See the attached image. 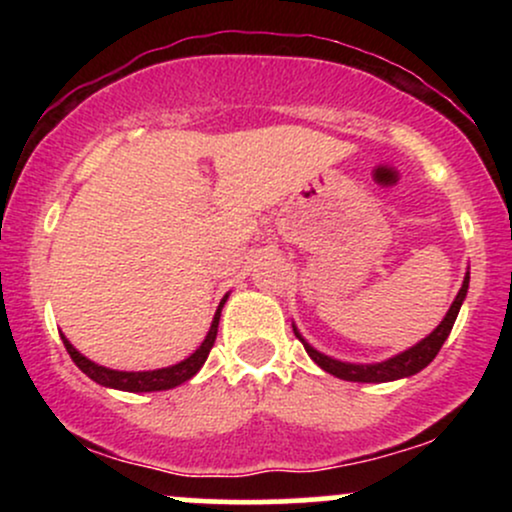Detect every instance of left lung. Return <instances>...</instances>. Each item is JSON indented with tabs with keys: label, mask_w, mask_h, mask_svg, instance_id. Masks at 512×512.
I'll return each instance as SVG.
<instances>
[{
	"label": "left lung",
	"mask_w": 512,
	"mask_h": 512,
	"mask_svg": "<svg viewBox=\"0 0 512 512\" xmlns=\"http://www.w3.org/2000/svg\"><path fill=\"white\" fill-rule=\"evenodd\" d=\"M467 289H469V272L464 274L462 289L457 291L455 301H452L450 310L445 313L443 320H440L436 330L428 334V337L421 339L419 344L409 346V349L399 351L397 356L385 358V361H378V363L339 361V358L322 354V351H317L315 346L305 342L303 334L298 332L296 325H293V332H296V337L301 339V344L305 346V351H308V356L313 358L322 370H327V373L334 375V378L349 380V383H392V380H402V378H409V375H416L419 370H424L433 358H436L440 346H443L445 339H448L452 325H455L457 313H460L464 298H467Z\"/></svg>",
	"instance_id": "1"
}]
</instances>
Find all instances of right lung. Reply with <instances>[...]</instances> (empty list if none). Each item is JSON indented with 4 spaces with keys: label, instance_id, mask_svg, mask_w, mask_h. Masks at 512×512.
<instances>
[{
    "label": "right lung",
    "instance_id": "right-lung-1",
    "mask_svg": "<svg viewBox=\"0 0 512 512\" xmlns=\"http://www.w3.org/2000/svg\"><path fill=\"white\" fill-rule=\"evenodd\" d=\"M228 301V293L223 296V301L219 303V308H216L214 313V320H211V327L207 332V337H204V342L199 344V349L195 354H190L185 358V361L175 363V366H168V368H156V370H113V368H105V366H98V363H93L91 358H86L84 354H79V351L74 349L72 342H69L67 337L62 334V342L67 346L69 356H72V361L79 366L88 378L93 380V383L103 385V387H113V390H122V392H161V390H173V387H178L182 383H187V380L192 378V375L199 373V368L204 366V361H207L211 346L216 342V332H219V320H221V308L223 303Z\"/></svg>",
    "mask_w": 512,
    "mask_h": 512
}]
</instances>
